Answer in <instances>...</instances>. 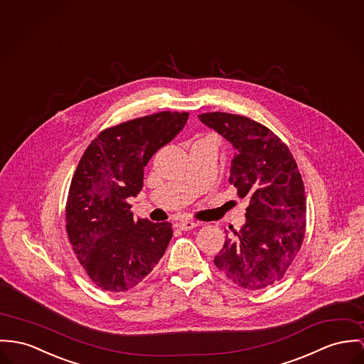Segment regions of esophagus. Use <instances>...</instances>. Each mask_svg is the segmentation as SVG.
I'll return each instance as SVG.
<instances>
[{"label":"esophagus","mask_w":364,"mask_h":364,"mask_svg":"<svg viewBox=\"0 0 364 364\" xmlns=\"http://www.w3.org/2000/svg\"><path fill=\"white\" fill-rule=\"evenodd\" d=\"M177 225H178L180 230H183V231H188V230L196 228V225H199V223L194 222V220H181Z\"/></svg>","instance_id":"1"}]
</instances>
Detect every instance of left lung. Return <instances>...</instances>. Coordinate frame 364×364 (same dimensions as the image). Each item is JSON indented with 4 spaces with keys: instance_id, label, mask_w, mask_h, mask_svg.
<instances>
[{
    "instance_id": "1",
    "label": "left lung",
    "mask_w": 364,
    "mask_h": 364,
    "mask_svg": "<svg viewBox=\"0 0 364 364\" xmlns=\"http://www.w3.org/2000/svg\"><path fill=\"white\" fill-rule=\"evenodd\" d=\"M199 119L231 142L230 183L250 198L247 223L225 237L215 266L245 289L280 281L302 247L306 196L298 165L279 136L247 116L200 113Z\"/></svg>"
}]
</instances>
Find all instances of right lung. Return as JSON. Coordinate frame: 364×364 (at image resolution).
Listing matches in <instances>:
<instances>
[{
    "label": "right lung",
    "instance_id": "obj_1",
    "mask_svg": "<svg viewBox=\"0 0 364 364\" xmlns=\"http://www.w3.org/2000/svg\"><path fill=\"white\" fill-rule=\"evenodd\" d=\"M188 112L154 113L102 130L84 151L66 200V231L82 267L104 291L134 288L158 264L171 223L134 219L129 196L142 190L154 154L184 127Z\"/></svg>",
    "mask_w": 364,
    "mask_h": 364
}]
</instances>
